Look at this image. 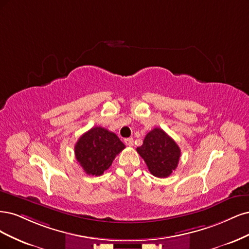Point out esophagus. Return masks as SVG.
<instances>
[{"mask_svg": "<svg viewBox=\"0 0 249 249\" xmlns=\"http://www.w3.org/2000/svg\"><path fill=\"white\" fill-rule=\"evenodd\" d=\"M124 142H125V145H127V146H132L133 145V139L132 138L125 139Z\"/></svg>", "mask_w": 249, "mask_h": 249, "instance_id": "obj_1", "label": "esophagus"}]
</instances>
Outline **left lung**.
Here are the masks:
<instances>
[{
    "instance_id": "obj_1",
    "label": "left lung",
    "mask_w": 249,
    "mask_h": 249,
    "mask_svg": "<svg viewBox=\"0 0 249 249\" xmlns=\"http://www.w3.org/2000/svg\"><path fill=\"white\" fill-rule=\"evenodd\" d=\"M136 151L145 160L150 173L157 178L168 177L177 168L181 156L179 146L160 128L147 133Z\"/></svg>"
}]
</instances>
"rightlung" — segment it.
Masks as SVG:
<instances>
[{
  "label": "right lung",
  "mask_w": 249,
  "mask_h": 249,
  "mask_svg": "<svg viewBox=\"0 0 249 249\" xmlns=\"http://www.w3.org/2000/svg\"><path fill=\"white\" fill-rule=\"evenodd\" d=\"M124 148L125 145L114 132L95 126L78 139L74 153L87 175L101 176Z\"/></svg>",
  "instance_id": "obj_1"
}]
</instances>
